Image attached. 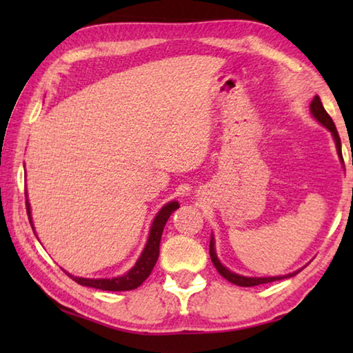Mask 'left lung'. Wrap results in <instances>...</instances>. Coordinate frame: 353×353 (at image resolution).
Returning <instances> with one entry per match:
<instances>
[{"label":"left lung","mask_w":353,"mask_h":353,"mask_svg":"<svg viewBox=\"0 0 353 353\" xmlns=\"http://www.w3.org/2000/svg\"><path fill=\"white\" fill-rule=\"evenodd\" d=\"M310 112H312L313 118L318 121L319 124H322L328 132L332 134L333 140H334V145H336V151H338V155L339 159L343 160V152H341V140H339V135H338V130L336 128H334V123L333 119L330 118V115L325 112L324 105H322L321 103V98L316 94L314 99L312 101V104H310ZM210 259L213 261L214 268H216L218 272L223 276L224 279L229 280L230 283L234 285H238V286H256V285H263V283H270V282H276V280H283V279H290L292 276H296V274L301 272L303 268H301V270H297L294 272H290V274H285V276H274V277H248V276H241V274H236L234 271H230L229 268H225L223 263L219 261L218 255H216V248H214V238H213V234H212V238H210Z\"/></svg>","instance_id":"left-lung-1"}]
</instances>
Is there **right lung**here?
I'll return each instance as SVG.
<instances>
[{
  "label": "right lung",
  "mask_w": 353,
  "mask_h": 353,
  "mask_svg": "<svg viewBox=\"0 0 353 353\" xmlns=\"http://www.w3.org/2000/svg\"><path fill=\"white\" fill-rule=\"evenodd\" d=\"M177 208H179L177 201H171L160 208L152 221L151 229H149L145 249H143V252L140 254L139 260L135 261V265L130 268L128 272H124L123 276L112 277V279H85V277L71 276V274L67 271L65 272H67L74 282H77L82 286H90V288H97L103 291H129V290L139 288V286L149 277L152 268L155 266V263H157L159 252H160V240H162L165 224L171 216V213L177 210ZM26 210H28L29 223H31L32 230L35 234V227L32 224V216H31V204H29V199H28V191H26Z\"/></svg>",
  "instance_id": "obj_1"
}]
</instances>
